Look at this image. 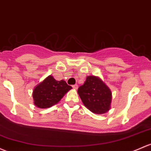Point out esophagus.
Returning a JSON list of instances; mask_svg holds the SVG:
<instances>
[{
  "mask_svg": "<svg viewBox=\"0 0 151 151\" xmlns=\"http://www.w3.org/2000/svg\"><path fill=\"white\" fill-rule=\"evenodd\" d=\"M72 88L74 89H75V90H77V89L78 88V85H73Z\"/></svg>",
  "mask_w": 151,
  "mask_h": 151,
  "instance_id": "1",
  "label": "esophagus"
}]
</instances>
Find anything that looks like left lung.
I'll return each instance as SVG.
<instances>
[{
  "mask_svg": "<svg viewBox=\"0 0 151 151\" xmlns=\"http://www.w3.org/2000/svg\"><path fill=\"white\" fill-rule=\"evenodd\" d=\"M77 93L84 105L93 113L104 114L110 109L111 92L98 77L88 76Z\"/></svg>",
  "mask_w": 151,
  "mask_h": 151,
  "instance_id": "1",
  "label": "left lung"
}]
</instances>
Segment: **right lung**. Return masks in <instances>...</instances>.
<instances>
[{"instance_id":"1","label":"right lung","mask_w":151,"mask_h":151,"mask_svg":"<svg viewBox=\"0 0 151 151\" xmlns=\"http://www.w3.org/2000/svg\"><path fill=\"white\" fill-rule=\"evenodd\" d=\"M71 88L64 80L57 81L52 76H49L34 89V104L40 109L51 107Z\"/></svg>"}]
</instances>
